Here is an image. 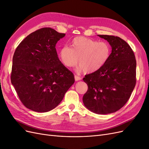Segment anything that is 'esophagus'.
<instances>
[{
  "label": "esophagus",
  "instance_id": "esophagus-1",
  "mask_svg": "<svg viewBox=\"0 0 149 149\" xmlns=\"http://www.w3.org/2000/svg\"><path fill=\"white\" fill-rule=\"evenodd\" d=\"M74 79H75L76 81H79L81 79V78H80V77H79V76H76V75H74Z\"/></svg>",
  "mask_w": 149,
  "mask_h": 149
}]
</instances>
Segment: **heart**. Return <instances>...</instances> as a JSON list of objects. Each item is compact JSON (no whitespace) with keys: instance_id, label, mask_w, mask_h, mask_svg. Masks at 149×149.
<instances>
[{"instance_id":"b5f03b06","label":"heart","mask_w":149,"mask_h":149,"mask_svg":"<svg viewBox=\"0 0 149 149\" xmlns=\"http://www.w3.org/2000/svg\"><path fill=\"white\" fill-rule=\"evenodd\" d=\"M111 47L105 42L84 37H75L70 42V48L62 47L59 58L65 66L71 68L77 64L85 73H94L104 65L111 55Z\"/></svg>"}]
</instances>
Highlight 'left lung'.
Returning <instances> with one entry per match:
<instances>
[{
	"mask_svg": "<svg viewBox=\"0 0 149 149\" xmlns=\"http://www.w3.org/2000/svg\"><path fill=\"white\" fill-rule=\"evenodd\" d=\"M109 42L112 52L106 63L85 75L88 89L83 97L94 113L107 114L119 110L127 102L136 83V60L132 48L118 37L98 35Z\"/></svg>",
	"mask_w": 149,
	"mask_h": 149,
	"instance_id": "1",
	"label": "left lung"
}]
</instances>
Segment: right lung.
I'll list each match as a JSON object with an SVG mask.
<instances>
[{
	"mask_svg": "<svg viewBox=\"0 0 149 149\" xmlns=\"http://www.w3.org/2000/svg\"><path fill=\"white\" fill-rule=\"evenodd\" d=\"M65 33L42 28L28 35L15 49L11 82L28 109L45 112L55 108L74 83L71 71L58 57L56 44Z\"/></svg>",
	"mask_w": 149,
	"mask_h": 149,
	"instance_id": "obj_1",
	"label": "right lung"
}]
</instances>
